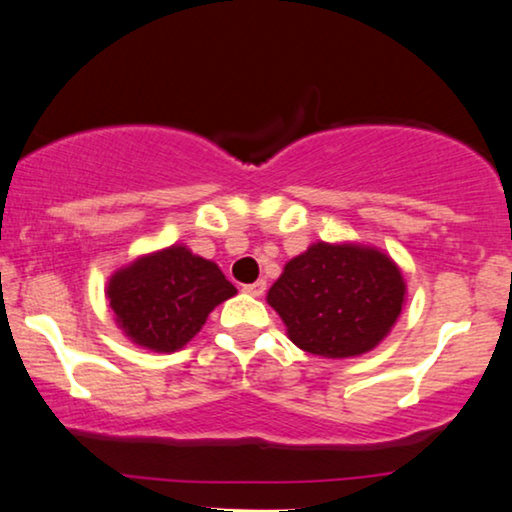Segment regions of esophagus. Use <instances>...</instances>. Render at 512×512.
Wrapping results in <instances>:
<instances>
[{"label":"esophagus","mask_w":512,"mask_h":512,"mask_svg":"<svg viewBox=\"0 0 512 512\" xmlns=\"http://www.w3.org/2000/svg\"><path fill=\"white\" fill-rule=\"evenodd\" d=\"M264 290H267V281H255L250 285H243V292H248L252 297H262Z\"/></svg>","instance_id":"34e87169"}]
</instances>
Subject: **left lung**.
<instances>
[{"label": "left lung", "mask_w": 512, "mask_h": 512, "mask_svg": "<svg viewBox=\"0 0 512 512\" xmlns=\"http://www.w3.org/2000/svg\"><path fill=\"white\" fill-rule=\"evenodd\" d=\"M398 264L360 243H313L285 264L267 302L292 344L313 356L351 358L372 351L405 304Z\"/></svg>", "instance_id": "8db88e82"}]
</instances>
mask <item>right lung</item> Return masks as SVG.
Returning <instances> with one entry per match:
<instances>
[{"mask_svg":"<svg viewBox=\"0 0 512 512\" xmlns=\"http://www.w3.org/2000/svg\"><path fill=\"white\" fill-rule=\"evenodd\" d=\"M234 295L236 288L220 267L194 255L187 245L138 257L107 285L109 306L124 335L159 353L182 349L208 313Z\"/></svg>","mask_w":512,"mask_h":512,"instance_id":"right-lung-1","label":"right lung"}]
</instances>
